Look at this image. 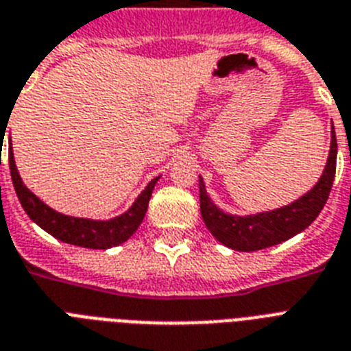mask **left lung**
Masks as SVG:
<instances>
[{
    "label": "left lung",
    "instance_id": "8db88e82",
    "mask_svg": "<svg viewBox=\"0 0 351 351\" xmlns=\"http://www.w3.org/2000/svg\"><path fill=\"white\" fill-rule=\"evenodd\" d=\"M335 164H337V141H335V131L332 130L328 162L314 189L301 196L294 204L252 216L225 215L223 210L218 209L210 202L200 176L202 218L207 229L210 230V234L229 249L252 252V250H261L281 243L306 229L323 210L332 191Z\"/></svg>",
    "mask_w": 351,
    "mask_h": 351
}]
</instances>
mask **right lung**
I'll list each match as a JSON object with an SVG mask.
<instances>
[{"mask_svg": "<svg viewBox=\"0 0 351 351\" xmlns=\"http://www.w3.org/2000/svg\"><path fill=\"white\" fill-rule=\"evenodd\" d=\"M8 164H10V176H12L16 195H18L25 213L30 216V220L36 221L43 230H47L48 234H52L57 240L77 245V247H84V249H110V247L124 243L144 220L153 187L160 178V176L153 178L124 215L117 216L113 220L97 221L61 215V213L50 209L47 204H43L34 193H30L21 182L18 169H16L12 146L8 147Z\"/></svg>", "mask_w": 351, "mask_h": 351, "instance_id": "right-lung-1", "label": "right lung"}]
</instances>
